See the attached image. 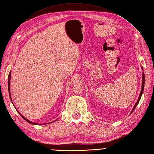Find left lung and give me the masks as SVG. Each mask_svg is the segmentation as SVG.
Here are the masks:
<instances>
[{"mask_svg": "<svg viewBox=\"0 0 154 154\" xmlns=\"http://www.w3.org/2000/svg\"><path fill=\"white\" fill-rule=\"evenodd\" d=\"M142 69L143 70V68H142ZM144 77H145V76H144V73H143H143H142V90H141V92H140V96H139V97H138V100H137L136 103L135 104L134 106V108L132 109L131 113H132V112L134 111V109H136V106L138 105V104L139 101H140V98H141V97H142V93H143V88H144V83H145V78H144ZM131 113H130V114H131Z\"/></svg>", "mask_w": 154, "mask_h": 154, "instance_id": "8db88e82", "label": "left lung"}]
</instances>
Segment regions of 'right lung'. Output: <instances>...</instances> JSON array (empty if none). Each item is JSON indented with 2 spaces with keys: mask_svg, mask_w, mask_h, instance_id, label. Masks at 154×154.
<instances>
[{
  "mask_svg": "<svg viewBox=\"0 0 154 154\" xmlns=\"http://www.w3.org/2000/svg\"><path fill=\"white\" fill-rule=\"evenodd\" d=\"M11 72H10L9 73V75H8V92H9V96H10V98H11V101H12V99H11V91H10V82H11ZM18 111V110H17ZM18 113L20 114V115L23 119H24L26 121H27L28 122H29L30 124H35V123H34V122H31V121H30L29 120H28L27 119H26V118L24 117V116H23L22 114L20 113L19 112H18ZM55 121H54V122H55ZM39 125H40V124H39ZM42 125V124H41Z\"/></svg>",
  "mask_w": 154,
  "mask_h": 154,
  "instance_id": "obj_1",
  "label": "right lung"
}]
</instances>
